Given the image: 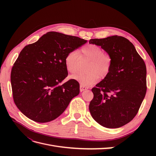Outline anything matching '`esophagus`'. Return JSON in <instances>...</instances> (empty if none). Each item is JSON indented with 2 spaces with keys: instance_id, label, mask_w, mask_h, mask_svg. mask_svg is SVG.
Listing matches in <instances>:
<instances>
[{
  "instance_id": "34e87169",
  "label": "esophagus",
  "mask_w": 156,
  "mask_h": 156,
  "mask_svg": "<svg viewBox=\"0 0 156 156\" xmlns=\"http://www.w3.org/2000/svg\"><path fill=\"white\" fill-rule=\"evenodd\" d=\"M82 89H83V88H82ZM83 90H84V89H83Z\"/></svg>"
}]
</instances>
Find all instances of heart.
Listing matches in <instances>:
<instances>
[{
	"label": "heart",
	"mask_w": 156,
	"mask_h": 156,
	"mask_svg": "<svg viewBox=\"0 0 156 156\" xmlns=\"http://www.w3.org/2000/svg\"><path fill=\"white\" fill-rule=\"evenodd\" d=\"M105 66H108V62H101L99 63L98 67L101 70H103L104 69Z\"/></svg>",
	"instance_id": "obj_1"
}]
</instances>
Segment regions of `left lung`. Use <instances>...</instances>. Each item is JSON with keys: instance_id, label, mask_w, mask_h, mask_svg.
<instances>
[{"instance_id": "1", "label": "left lung", "mask_w": 156, "mask_h": 156, "mask_svg": "<svg viewBox=\"0 0 156 156\" xmlns=\"http://www.w3.org/2000/svg\"><path fill=\"white\" fill-rule=\"evenodd\" d=\"M84 41L49 32L23 49L13 66L11 83L14 102L23 115L40 123L51 122L79 95V83L66 79L68 75L66 60Z\"/></svg>"}]
</instances>
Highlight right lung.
Returning <instances> with one entry per match:
<instances>
[{
    "instance_id": "1",
    "label": "right lung",
    "mask_w": 156,
    "mask_h": 156,
    "mask_svg": "<svg viewBox=\"0 0 156 156\" xmlns=\"http://www.w3.org/2000/svg\"><path fill=\"white\" fill-rule=\"evenodd\" d=\"M111 59L108 72L93 88L89 110L93 119L107 128L129 123L137 114L146 92V68L133 44L124 37L93 39Z\"/></svg>"
}]
</instances>
